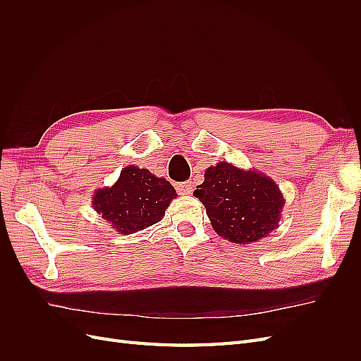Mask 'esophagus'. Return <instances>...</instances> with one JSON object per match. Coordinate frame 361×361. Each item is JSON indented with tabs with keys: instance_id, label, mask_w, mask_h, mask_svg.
Wrapping results in <instances>:
<instances>
[{
	"instance_id": "esophagus-1",
	"label": "esophagus",
	"mask_w": 361,
	"mask_h": 361,
	"mask_svg": "<svg viewBox=\"0 0 361 361\" xmlns=\"http://www.w3.org/2000/svg\"><path fill=\"white\" fill-rule=\"evenodd\" d=\"M192 188H194V185H192V182H191V180L182 182V183L179 185V190H180L183 194H191Z\"/></svg>"
}]
</instances>
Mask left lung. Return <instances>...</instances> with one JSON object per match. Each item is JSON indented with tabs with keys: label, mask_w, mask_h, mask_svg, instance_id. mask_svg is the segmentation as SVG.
I'll return each mask as SVG.
<instances>
[{
	"label": "left lung",
	"mask_w": 361,
	"mask_h": 361,
	"mask_svg": "<svg viewBox=\"0 0 361 361\" xmlns=\"http://www.w3.org/2000/svg\"><path fill=\"white\" fill-rule=\"evenodd\" d=\"M206 207L214 231L235 244L257 243L279 227L285 206L277 183L262 173L218 162L204 171L194 191Z\"/></svg>",
	"instance_id": "8db88e82"
}]
</instances>
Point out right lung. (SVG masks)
<instances>
[{
  "instance_id": "add662e5",
  "label": "right lung",
  "mask_w": 361,
  "mask_h": 361,
  "mask_svg": "<svg viewBox=\"0 0 361 361\" xmlns=\"http://www.w3.org/2000/svg\"><path fill=\"white\" fill-rule=\"evenodd\" d=\"M176 191L164 178L147 169L125 167L111 188H101L93 195V207L123 235L161 221Z\"/></svg>"
}]
</instances>
